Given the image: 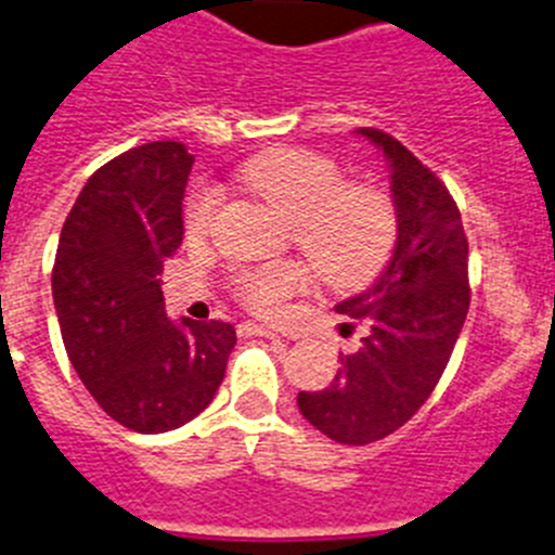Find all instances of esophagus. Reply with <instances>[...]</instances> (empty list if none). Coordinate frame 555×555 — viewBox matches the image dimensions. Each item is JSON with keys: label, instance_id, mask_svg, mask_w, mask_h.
I'll list each match as a JSON object with an SVG mask.
<instances>
[{"label": "esophagus", "instance_id": "1", "mask_svg": "<svg viewBox=\"0 0 555 555\" xmlns=\"http://www.w3.org/2000/svg\"><path fill=\"white\" fill-rule=\"evenodd\" d=\"M243 331H246V334H254V336H266V339H276V334H273L271 328H266V325H257V323H246V325H241Z\"/></svg>", "mask_w": 555, "mask_h": 555}]
</instances>
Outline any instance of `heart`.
Here are the masks:
<instances>
[{"instance_id": "b5f03b06", "label": "heart", "mask_w": 555, "mask_h": 555, "mask_svg": "<svg viewBox=\"0 0 555 555\" xmlns=\"http://www.w3.org/2000/svg\"><path fill=\"white\" fill-rule=\"evenodd\" d=\"M241 183L289 221L293 243L328 287L361 289L388 268L400 241L395 199L375 185H353L334 160L312 150H273L248 160ZM219 191L196 189L185 202V232L199 237L219 210ZM309 284L298 262H271L235 276L237 301L276 318Z\"/></svg>"}]
</instances>
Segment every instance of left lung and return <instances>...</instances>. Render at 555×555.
<instances>
[{"instance_id": "8db88e82", "label": "left lung", "mask_w": 555, "mask_h": 555, "mask_svg": "<svg viewBox=\"0 0 555 555\" xmlns=\"http://www.w3.org/2000/svg\"><path fill=\"white\" fill-rule=\"evenodd\" d=\"M361 137L383 150L400 214L397 251L366 293L336 304L364 325L328 388L301 391L298 408L331 441L364 447L400 429L441 380L470 304L468 241L457 202L422 160L380 128Z\"/></svg>"}]
</instances>
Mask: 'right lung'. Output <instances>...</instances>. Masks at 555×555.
Listing matches in <instances>:
<instances>
[{
	"mask_svg": "<svg viewBox=\"0 0 555 555\" xmlns=\"http://www.w3.org/2000/svg\"><path fill=\"white\" fill-rule=\"evenodd\" d=\"M191 164L169 139L103 164L62 224L51 271L67 359L114 422L144 435L205 411L235 348L230 323L164 312L158 273L183 241Z\"/></svg>",
	"mask_w": 555,
	"mask_h": 555,
	"instance_id": "1",
	"label": "right lung"
}]
</instances>
